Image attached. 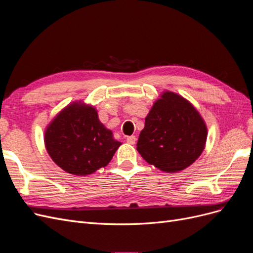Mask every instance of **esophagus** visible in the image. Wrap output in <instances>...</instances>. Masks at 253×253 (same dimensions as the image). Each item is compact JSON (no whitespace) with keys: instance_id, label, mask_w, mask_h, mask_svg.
Returning a JSON list of instances; mask_svg holds the SVG:
<instances>
[{"instance_id":"esophagus-1","label":"esophagus","mask_w":253,"mask_h":253,"mask_svg":"<svg viewBox=\"0 0 253 253\" xmlns=\"http://www.w3.org/2000/svg\"><path fill=\"white\" fill-rule=\"evenodd\" d=\"M126 142H127V143H129V144H134V143L136 142V137H135L134 135H132V136H128L127 138H126Z\"/></svg>"}]
</instances>
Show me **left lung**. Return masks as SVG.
<instances>
[{
	"label": "left lung",
	"mask_w": 253,
	"mask_h": 253,
	"mask_svg": "<svg viewBox=\"0 0 253 253\" xmlns=\"http://www.w3.org/2000/svg\"><path fill=\"white\" fill-rule=\"evenodd\" d=\"M206 140L207 126L200 113L185 98L165 91L145 118L137 151L150 165L174 173L201 156Z\"/></svg>",
	"instance_id": "8db88e82"
}]
</instances>
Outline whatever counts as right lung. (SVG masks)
<instances>
[{
  "instance_id": "1",
  "label": "right lung",
  "mask_w": 253,
  "mask_h": 253,
  "mask_svg": "<svg viewBox=\"0 0 253 253\" xmlns=\"http://www.w3.org/2000/svg\"><path fill=\"white\" fill-rule=\"evenodd\" d=\"M45 147L61 169L78 176L108 165L119 141L98 119L95 108L75 102L55 117L45 131Z\"/></svg>"
}]
</instances>
